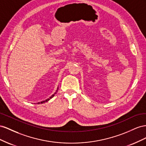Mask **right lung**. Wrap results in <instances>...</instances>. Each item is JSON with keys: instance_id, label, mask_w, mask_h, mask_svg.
Masks as SVG:
<instances>
[{"instance_id": "add662e5", "label": "right lung", "mask_w": 146, "mask_h": 146, "mask_svg": "<svg viewBox=\"0 0 146 146\" xmlns=\"http://www.w3.org/2000/svg\"><path fill=\"white\" fill-rule=\"evenodd\" d=\"M58 89H59V87H57V90H56V92H55L54 94L53 95H52L49 98H48V99H46V100H44V101H42V102H38V104H39V103H40H40H45V102H48L50 99H51V98H52L54 96L55 94L57 93V90H58Z\"/></svg>"}]
</instances>
